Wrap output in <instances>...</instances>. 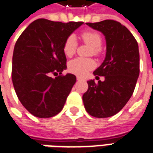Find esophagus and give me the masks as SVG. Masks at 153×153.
Wrapping results in <instances>:
<instances>
[{
    "instance_id": "1",
    "label": "esophagus",
    "mask_w": 153,
    "mask_h": 153,
    "mask_svg": "<svg viewBox=\"0 0 153 153\" xmlns=\"http://www.w3.org/2000/svg\"><path fill=\"white\" fill-rule=\"evenodd\" d=\"M76 79H77V80H82V79H83V78H81V77H79V76H77Z\"/></svg>"
}]
</instances>
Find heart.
Returning a JSON list of instances; mask_svg holds the SVG:
<instances>
[{"label":"heart","mask_w":153,"mask_h":153,"mask_svg":"<svg viewBox=\"0 0 153 153\" xmlns=\"http://www.w3.org/2000/svg\"><path fill=\"white\" fill-rule=\"evenodd\" d=\"M81 39L85 44L91 45L92 48L89 54L99 56L102 52V39L99 32L94 30H85L81 34ZM78 47V42L75 36H69L63 45L64 54L68 57H72L75 54ZM95 67V62L93 59L79 57L71 60L68 65V69L70 73L76 75L83 76Z\"/></svg>","instance_id":"1"}]
</instances>
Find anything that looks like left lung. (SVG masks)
I'll return each instance as SVG.
<instances>
[{
	"label": "left lung",
	"mask_w": 153,
	"mask_h": 153,
	"mask_svg": "<svg viewBox=\"0 0 153 153\" xmlns=\"http://www.w3.org/2000/svg\"><path fill=\"white\" fill-rule=\"evenodd\" d=\"M101 31L107 43L106 57L94 72L104 81L89 80L83 95L84 108L95 117H108L117 114L133 94L139 76V51L136 39L118 21L114 20L86 23Z\"/></svg>",
	"instance_id": "left-lung-1"
}]
</instances>
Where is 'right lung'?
<instances>
[{
    "label": "right lung",
    "instance_id": "right-lung-1",
    "mask_svg": "<svg viewBox=\"0 0 153 153\" xmlns=\"http://www.w3.org/2000/svg\"><path fill=\"white\" fill-rule=\"evenodd\" d=\"M83 24L38 19L17 39L12 57V83L21 104L32 115L51 117L64 108L76 77L62 74L67 68L63 45Z\"/></svg>",
    "mask_w": 153,
    "mask_h": 153
}]
</instances>
